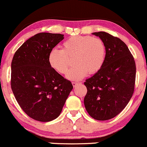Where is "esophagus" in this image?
<instances>
[{
	"instance_id": "1",
	"label": "esophagus",
	"mask_w": 147,
	"mask_h": 147,
	"mask_svg": "<svg viewBox=\"0 0 147 147\" xmlns=\"http://www.w3.org/2000/svg\"><path fill=\"white\" fill-rule=\"evenodd\" d=\"M78 84V83H76V82H72V85H73L74 87H76V86H77V85Z\"/></svg>"
}]
</instances>
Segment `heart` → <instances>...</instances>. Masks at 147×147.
<instances>
[{"label": "heart", "mask_w": 147, "mask_h": 147, "mask_svg": "<svg viewBox=\"0 0 147 147\" xmlns=\"http://www.w3.org/2000/svg\"><path fill=\"white\" fill-rule=\"evenodd\" d=\"M74 57V64L66 75L71 81H79L88 73L96 74L102 68L105 59V46L99 38L91 36H74L63 43V49L54 48L48 56L54 70L61 74L67 72L69 58Z\"/></svg>", "instance_id": "b5f03b06"}]
</instances>
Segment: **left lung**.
Masks as SVG:
<instances>
[{
  "instance_id": "1",
  "label": "left lung",
  "mask_w": 147,
  "mask_h": 147,
  "mask_svg": "<svg viewBox=\"0 0 147 147\" xmlns=\"http://www.w3.org/2000/svg\"><path fill=\"white\" fill-rule=\"evenodd\" d=\"M105 46L102 68L84 85L87 93L84 105L90 117L107 120L117 116L127 106L134 93L136 65L127 46L120 39L105 32L92 33Z\"/></svg>"
}]
</instances>
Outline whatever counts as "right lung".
Returning <instances> with one entry per match:
<instances>
[{
	"mask_svg": "<svg viewBox=\"0 0 147 147\" xmlns=\"http://www.w3.org/2000/svg\"><path fill=\"white\" fill-rule=\"evenodd\" d=\"M63 39V34L38 33L22 44L12 60L13 93L22 110L35 120L58 117L73 89L48 61L50 51Z\"/></svg>",
	"mask_w": 147,
	"mask_h": 147,
	"instance_id": "add662e5",
	"label": "right lung"
}]
</instances>
